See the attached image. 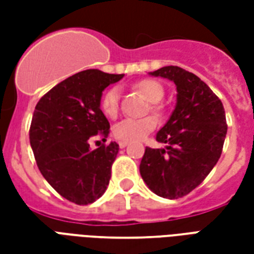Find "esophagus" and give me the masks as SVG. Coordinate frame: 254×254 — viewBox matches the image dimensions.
Instances as JSON below:
<instances>
[{
  "mask_svg": "<svg viewBox=\"0 0 254 254\" xmlns=\"http://www.w3.org/2000/svg\"><path fill=\"white\" fill-rule=\"evenodd\" d=\"M127 145V141H120V148H125Z\"/></svg>",
  "mask_w": 254,
  "mask_h": 254,
  "instance_id": "34e87169",
  "label": "esophagus"
}]
</instances>
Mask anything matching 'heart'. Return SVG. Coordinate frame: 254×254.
<instances>
[{"instance_id": "b5f03b06", "label": "heart", "mask_w": 254, "mask_h": 254, "mask_svg": "<svg viewBox=\"0 0 254 254\" xmlns=\"http://www.w3.org/2000/svg\"><path fill=\"white\" fill-rule=\"evenodd\" d=\"M134 89L140 91L141 94L152 103H158L162 100L165 95V88L162 87L155 80H141L138 83L134 84ZM120 88L113 87L105 95L102 96L100 100V107L102 111L106 116L116 117L120 110ZM154 109L156 111L162 110L159 105H154ZM156 127V118L152 116L143 117V118H125L122 121L117 122L113 127V134L114 137L121 140V141H138L143 140L145 136H148L149 133Z\"/></svg>"}]
</instances>
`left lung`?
<instances>
[{
	"mask_svg": "<svg viewBox=\"0 0 254 254\" xmlns=\"http://www.w3.org/2000/svg\"><path fill=\"white\" fill-rule=\"evenodd\" d=\"M171 80L177 105L156 141L166 148H145L140 174L155 194L165 198L187 196L218 163L227 133L222 102L196 74L180 66L151 72Z\"/></svg>",
	"mask_w": 254,
	"mask_h": 254,
	"instance_id": "8db88e82",
	"label": "left lung"
}]
</instances>
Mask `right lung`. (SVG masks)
I'll list each match as a JSON object with an SVG mask.
<instances>
[{"mask_svg":"<svg viewBox=\"0 0 254 254\" xmlns=\"http://www.w3.org/2000/svg\"><path fill=\"white\" fill-rule=\"evenodd\" d=\"M122 77L98 69L78 72L43 95L34 111L30 143L38 169L61 196L78 205L98 200L110 182L118 144L92 149L89 143L109 136L100 98L106 87Z\"/></svg>","mask_w":254,"mask_h":254,"instance_id":"right-lung-1","label":"right lung"}]
</instances>
